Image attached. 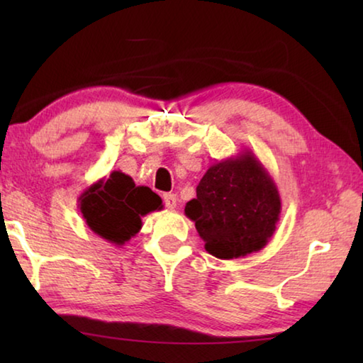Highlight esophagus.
<instances>
[{
	"instance_id": "obj_1",
	"label": "esophagus",
	"mask_w": 363,
	"mask_h": 363,
	"mask_svg": "<svg viewBox=\"0 0 363 363\" xmlns=\"http://www.w3.org/2000/svg\"><path fill=\"white\" fill-rule=\"evenodd\" d=\"M163 201H164V206L169 208V210H173V208H176V205H177V199L174 194H164Z\"/></svg>"
}]
</instances>
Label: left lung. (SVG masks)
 <instances>
[{"label":"left lung","mask_w":363,"mask_h":363,"mask_svg":"<svg viewBox=\"0 0 363 363\" xmlns=\"http://www.w3.org/2000/svg\"><path fill=\"white\" fill-rule=\"evenodd\" d=\"M280 211L277 186L248 149L211 164L184 210L205 250L219 259L262 250L274 235Z\"/></svg>","instance_id":"1"}]
</instances>
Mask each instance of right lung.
Here are the masks:
<instances>
[{
    "label": "right lung",
    "instance_id": "obj_1",
    "mask_svg": "<svg viewBox=\"0 0 363 363\" xmlns=\"http://www.w3.org/2000/svg\"><path fill=\"white\" fill-rule=\"evenodd\" d=\"M78 206L96 235L123 247L140 230V218L163 210V201L149 187L136 186L131 176L112 171L79 195Z\"/></svg>",
    "mask_w": 363,
    "mask_h": 363
}]
</instances>
